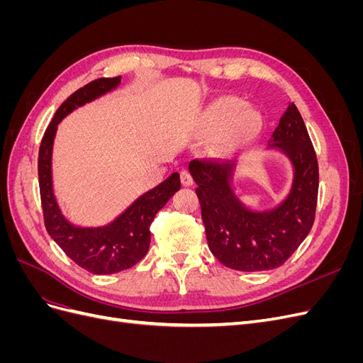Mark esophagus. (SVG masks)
Listing matches in <instances>:
<instances>
[{
	"label": "esophagus",
	"mask_w": 363,
	"mask_h": 363,
	"mask_svg": "<svg viewBox=\"0 0 363 363\" xmlns=\"http://www.w3.org/2000/svg\"><path fill=\"white\" fill-rule=\"evenodd\" d=\"M180 179L183 186H192L194 184V179H192V174L188 169H183L180 172Z\"/></svg>",
	"instance_id": "esophagus-1"
}]
</instances>
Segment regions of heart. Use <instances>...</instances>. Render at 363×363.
Listing matches in <instances>:
<instances>
[{"instance_id":"b5f03b06","label":"heart","mask_w":363,"mask_h":363,"mask_svg":"<svg viewBox=\"0 0 363 363\" xmlns=\"http://www.w3.org/2000/svg\"><path fill=\"white\" fill-rule=\"evenodd\" d=\"M204 124L212 131L224 128L221 145L227 151H235L250 145L260 135L263 118L256 108L244 107L239 98L224 96L207 107Z\"/></svg>"}]
</instances>
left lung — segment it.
Returning a JSON list of instances; mask_svg holds the SVG:
<instances>
[{
    "mask_svg": "<svg viewBox=\"0 0 363 363\" xmlns=\"http://www.w3.org/2000/svg\"><path fill=\"white\" fill-rule=\"evenodd\" d=\"M269 148L294 167L289 195L271 211H250L232 189L236 164L216 159L189 163L212 255L236 271H268L283 265L309 235L318 200V160L298 108L291 103L274 130Z\"/></svg>",
    "mask_w": 363,
    "mask_h": 363,
    "instance_id": "obj_1",
    "label": "left lung"
}]
</instances>
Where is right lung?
I'll return each instance as SVG.
<instances>
[{"label": "right lung", "instance_id": "obj_1", "mask_svg": "<svg viewBox=\"0 0 363 363\" xmlns=\"http://www.w3.org/2000/svg\"><path fill=\"white\" fill-rule=\"evenodd\" d=\"M119 83L121 77L96 79L68 96L45 130L38 159L40 201L48 235L77 265L98 276L128 269L145 257L150 248L151 223L180 189V175L174 172L155 189L139 196L115 221L103 227H75L62 215L54 199L51 179V155L57 125L77 107L111 92Z\"/></svg>", "mask_w": 363, "mask_h": 363}]
</instances>
